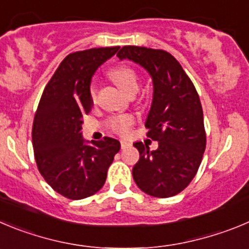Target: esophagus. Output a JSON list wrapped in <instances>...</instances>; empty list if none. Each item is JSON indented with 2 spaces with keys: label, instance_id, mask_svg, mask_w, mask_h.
Returning a JSON list of instances; mask_svg holds the SVG:
<instances>
[{
  "label": "esophagus",
  "instance_id": "obj_1",
  "mask_svg": "<svg viewBox=\"0 0 249 249\" xmlns=\"http://www.w3.org/2000/svg\"><path fill=\"white\" fill-rule=\"evenodd\" d=\"M128 145H129V143H127L126 141H121V148H122V149H126Z\"/></svg>",
  "mask_w": 249,
  "mask_h": 249
}]
</instances>
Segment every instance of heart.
Segmentation results:
<instances>
[{
	"label": "heart",
	"mask_w": 249,
	"mask_h": 249,
	"mask_svg": "<svg viewBox=\"0 0 249 249\" xmlns=\"http://www.w3.org/2000/svg\"><path fill=\"white\" fill-rule=\"evenodd\" d=\"M109 77L117 84L118 88L127 95L136 93L140 88V75L133 68L127 67V65H121V67L113 68L109 71ZM90 96L92 101L96 100V90L93 86L90 89ZM134 123V118L129 115L113 116L108 120L107 126L112 132L117 134H127L129 128Z\"/></svg>",
	"instance_id": "obj_1"
}]
</instances>
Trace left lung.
<instances>
[{
	"label": "left lung",
	"instance_id": "1",
	"mask_svg": "<svg viewBox=\"0 0 249 249\" xmlns=\"http://www.w3.org/2000/svg\"><path fill=\"white\" fill-rule=\"evenodd\" d=\"M117 56L144 68L153 80V101L145 127L158 149L136 142L140 160L132 174L137 186L154 197L182 191L197 173L206 148L199 95L179 61L165 50L126 45Z\"/></svg>",
	"mask_w": 249,
	"mask_h": 249
}]
</instances>
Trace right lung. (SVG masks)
<instances>
[{"label": "right lung", "instance_id": "add662e5", "mask_svg": "<svg viewBox=\"0 0 249 249\" xmlns=\"http://www.w3.org/2000/svg\"><path fill=\"white\" fill-rule=\"evenodd\" d=\"M120 47L92 48L69 54L40 97L32 129L38 170L56 193L70 200L96 194L121 144L115 138L85 143L83 117L92 107L91 77Z\"/></svg>", "mask_w": 249, "mask_h": 249}]
</instances>
